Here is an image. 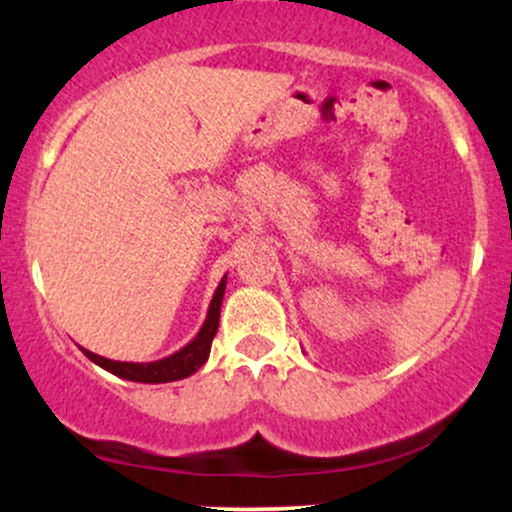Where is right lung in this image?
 I'll return each mask as SVG.
<instances>
[{
    "label": "right lung",
    "instance_id": "right-lung-1",
    "mask_svg": "<svg viewBox=\"0 0 512 512\" xmlns=\"http://www.w3.org/2000/svg\"><path fill=\"white\" fill-rule=\"evenodd\" d=\"M223 291H226V276H223L221 284L216 286L202 330L197 332V337L192 339L190 344L182 346V349L175 351L173 356H166L161 358V361H151V363H127V361H110V358L93 354V351L88 349H81V351H84L96 366L105 368L108 373L117 375V378L132 380V383H173V380L187 378V375L197 373V370L207 363L211 342H214L216 330H219Z\"/></svg>",
    "mask_w": 512,
    "mask_h": 512
}]
</instances>
